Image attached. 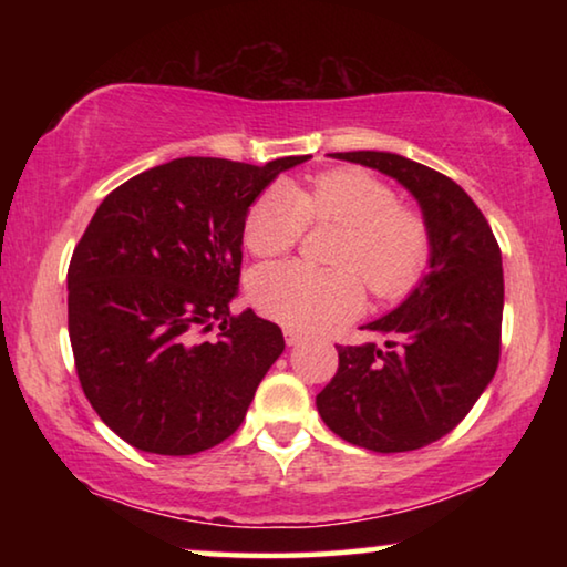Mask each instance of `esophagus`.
<instances>
[{
  "label": "esophagus",
  "mask_w": 567,
  "mask_h": 567,
  "mask_svg": "<svg viewBox=\"0 0 567 567\" xmlns=\"http://www.w3.org/2000/svg\"><path fill=\"white\" fill-rule=\"evenodd\" d=\"M285 342L290 344V348H295V344L305 342V334H302V332H297V330H285Z\"/></svg>",
  "instance_id": "1"
}]
</instances>
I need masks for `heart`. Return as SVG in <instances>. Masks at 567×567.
<instances>
[{"label":"heart","mask_w":567,"mask_h":567,"mask_svg":"<svg viewBox=\"0 0 567 567\" xmlns=\"http://www.w3.org/2000/svg\"><path fill=\"white\" fill-rule=\"evenodd\" d=\"M310 219L344 227L332 255L338 270L280 262L249 277L252 302L287 328L322 330L350 320L362 307V280L382 300L405 295L427 262L422 217L400 207L388 182L358 167L324 172L307 189L272 182L247 209L245 245L257 257H277L297 245Z\"/></svg>","instance_id":"heart-1"}]
</instances>
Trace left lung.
Returning a JSON list of instances; mask_svg holds the SVG:
<instances>
[{
    "label": "left lung",
    "instance_id": "1",
    "mask_svg": "<svg viewBox=\"0 0 567 567\" xmlns=\"http://www.w3.org/2000/svg\"><path fill=\"white\" fill-rule=\"evenodd\" d=\"M378 169L417 199L430 235L427 272L395 310L362 324L378 342L338 348L318 395L334 435L372 453H408L447 435L497 370L503 257L477 205L453 179L395 152H334Z\"/></svg>",
    "mask_w": 567,
    "mask_h": 567
}]
</instances>
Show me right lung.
I'll use <instances>...</instances> for the list:
<instances>
[{
    "instance_id": "1",
    "label": "right lung",
    "mask_w": 567,
    "mask_h": 567,
    "mask_svg": "<svg viewBox=\"0 0 567 567\" xmlns=\"http://www.w3.org/2000/svg\"><path fill=\"white\" fill-rule=\"evenodd\" d=\"M310 155L262 167L179 157L120 185L94 213L66 272L76 375L104 425L155 455H195L243 425L282 330L233 318L245 217ZM220 322L217 341L199 331Z\"/></svg>"
}]
</instances>
